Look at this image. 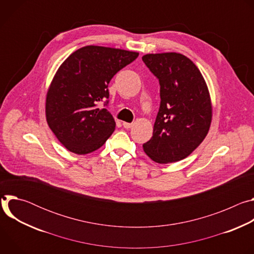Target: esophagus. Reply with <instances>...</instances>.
<instances>
[{
    "instance_id": "esophagus-1",
    "label": "esophagus",
    "mask_w": 254,
    "mask_h": 254,
    "mask_svg": "<svg viewBox=\"0 0 254 254\" xmlns=\"http://www.w3.org/2000/svg\"><path fill=\"white\" fill-rule=\"evenodd\" d=\"M123 126L125 128H130L132 127V124H128V123H123Z\"/></svg>"
}]
</instances>
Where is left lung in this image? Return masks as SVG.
Here are the masks:
<instances>
[{
	"label": "left lung",
	"mask_w": 254,
	"mask_h": 254,
	"mask_svg": "<svg viewBox=\"0 0 254 254\" xmlns=\"http://www.w3.org/2000/svg\"><path fill=\"white\" fill-rule=\"evenodd\" d=\"M142 61L159 79L161 103L144 153L159 164L188 157L203 141L212 120L207 84L198 67L175 53L147 54Z\"/></svg>",
	"instance_id": "8db88e82"
}]
</instances>
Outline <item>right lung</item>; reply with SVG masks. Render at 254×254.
I'll use <instances>...</instances> for the list:
<instances>
[{"label": "right lung", "instance_id": "right-lung-1", "mask_svg": "<svg viewBox=\"0 0 254 254\" xmlns=\"http://www.w3.org/2000/svg\"><path fill=\"white\" fill-rule=\"evenodd\" d=\"M137 52L85 46L58 68L46 96V120L58 140L70 152L85 155L99 149L116 128L106 108L108 83L131 63Z\"/></svg>", "mask_w": 254, "mask_h": 254}]
</instances>
